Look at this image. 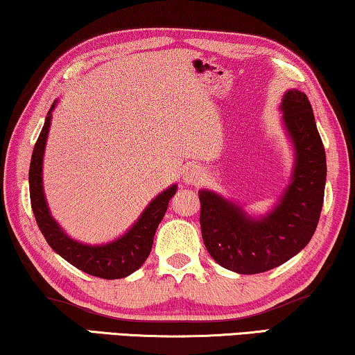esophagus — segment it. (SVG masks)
<instances>
[{
  "mask_svg": "<svg viewBox=\"0 0 355 355\" xmlns=\"http://www.w3.org/2000/svg\"><path fill=\"white\" fill-rule=\"evenodd\" d=\"M184 182L186 184H190V186H195V184L202 182L203 179V169L193 165V166H187L186 169H184Z\"/></svg>",
  "mask_w": 355,
  "mask_h": 355,
  "instance_id": "esophagus-1",
  "label": "esophagus"
}]
</instances>
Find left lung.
<instances>
[{"instance_id": "1", "label": "left lung", "mask_w": 355, "mask_h": 355, "mask_svg": "<svg viewBox=\"0 0 355 355\" xmlns=\"http://www.w3.org/2000/svg\"><path fill=\"white\" fill-rule=\"evenodd\" d=\"M282 110L296 165L274 211L253 219L214 192L198 190L203 243L216 263L237 274H261L286 263L309 243L320 218L327 158L311 102L304 92L291 89Z\"/></svg>"}]
</instances>
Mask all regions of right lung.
<instances>
[{"mask_svg":"<svg viewBox=\"0 0 355 355\" xmlns=\"http://www.w3.org/2000/svg\"><path fill=\"white\" fill-rule=\"evenodd\" d=\"M53 109L54 105L48 112L43 130H41L38 141L33 147L32 162H30V202H32L35 219H37L41 234L44 235L51 248L62 256L65 261H69L71 266L78 267L80 270L89 275L101 277V279H123V277L132 274L146 263L148 254H150L158 224L162 223L163 216L168 209L169 200L176 193L178 187H169L158 195L157 198H153L148 203L146 211L137 219V223L121 239L112 241V243L89 246L67 237V234L59 227L53 216L49 214L43 193V182H41V166H43L44 147L46 139H48Z\"/></svg>","mask_w":355,"mask_h":355,"instance_id":"obj_1","label":"right lung"}]
</instances>
